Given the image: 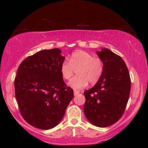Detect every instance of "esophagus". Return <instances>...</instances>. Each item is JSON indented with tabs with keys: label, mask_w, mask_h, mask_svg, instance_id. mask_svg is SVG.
<instances>
[{
	"label": "esophagus",
	"mask_w": 148,
	"mask_h": 148,
	"mask_svg": "<svg viewBox=\"0 0 148 148\" xmlns=\"http://www.w3.org/2000/svg\"><path fill=\"white\" fill-rule=\"evenodd\" d=\"M79 93V91H76V90H74V94L75 96H76Z\"/></svg>",
	"instance_id": "obj_1"
}]
</instances>
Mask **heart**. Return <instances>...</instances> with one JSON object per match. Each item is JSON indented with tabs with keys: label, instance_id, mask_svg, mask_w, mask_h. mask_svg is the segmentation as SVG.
Listing matches in <instances>:
<instances>
[{
	"label": "heart",
	"instance_id": "heart-1",
	"mask_svg": "<svg viewBox=\"0 0 148 148\" xmlns=\"http://www.w3.org/2000/svg\"><path fill=\"white\" fill-rule=\"evenodd\" d=\"M78 76L72 78L68 86L74 89H82L89 84H95L101 79L104 71V62L99 57L84 51H77L72 54L70 61L64 60L61 65V73L65 79H69L75 70Z\"/></svg>",
	"mask_w": 148,
	"mask_h": 148
}]
</instances>
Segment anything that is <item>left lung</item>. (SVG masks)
Listing matches in <instances>:
<instances>
[{
  "label": "left lung",
  "mask_w": 148,
  "mask_h": 148,
  "mask_svg": "<svg viewBox=\"0 0 148 148\" xmlns=\"http://www.w3.org/2000/svg\"><path fill=\"white\" fill-rule=\"evenodd\" d=\"M97 54L104 62L103 74L91 89L84 91V112L91 123L106 127L123 114L131 91V78L121 57L106 48Z\"/></svg>",
  "instance_id": "left-lung-1"
}]
</instances>
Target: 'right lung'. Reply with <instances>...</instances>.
Segmentation results:
<instances>
[{"instance_id":"obj_1","label":"right lung","mask_w":148,"mask_h":148,"mask_svg":"<svg viewBox=\"0 0 148 148\" xmlns=\"http://www.w3.org/2000/svg\"><path fill=\"white\" fill-rule=\"evenodd\" d=\"M58 48L42 50L21 62L14 80L15 94L23 119L32 126L48 130L63 117L74 97L61 73L65 57Z\"/></svg>"}]
</instances>
